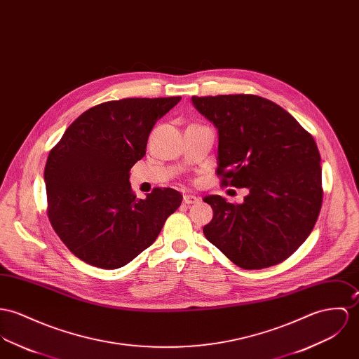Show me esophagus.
I'll use <instances>...</instances> for the list:
<instances>
[{"mask_svg": "<svg viewBox=\"0 0 359 359\" xmlns=\"http://www.w3.org/2000/svg\"><path fill=\"white\" fill-rule=\"evenodd\" d=\"M184 203L185 204H195V203H198V197L195 195H185L184 196Z\"/></svg>", "mask_w": 359, "mask_h": 359, "instance_id": "esophagus-1", "label": "esophagus"}]
</instances>
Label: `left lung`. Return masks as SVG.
I'll return each mask as SVG.
<instances>
[{
	"label": "left lung",
	"instance_id": "obj_1",
	"mask_svg": "<svg viewBox=\"0 0 359 359\" xmlns=\"http://www.w3.org/2000/svg\"><path fill=\"white\" fill-rule=\"evenodd\" d=\"M218 130L222 185L247 188L244 203L205 196L214 211L205 238L241 269L290 258L314 228L323 204L321 156L292 115L254 95L192 97Z\"/></svg>",
	"mask_w": 359,
	"mask_h": 359
}]
</instances>
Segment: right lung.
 <instances>
[{"mask_svg": "<svg viewBox=\"0 0 359 359\" xmlns=\"http://www.w3.org/2000/svg\"><path fill=\"white\" fill-rule=\"evenodd\" d=\"M180 100L98 104L78 116L50 151L43 172L49 221L81 261L101 269L128 264L152 245L181 205L175 189L155 188L137 198L129 182L156 121Z\"/></svg>", "mask_w": 359, "mask_h": 359, "instance_id": "1", "label": "right lung"}]
</instances>
